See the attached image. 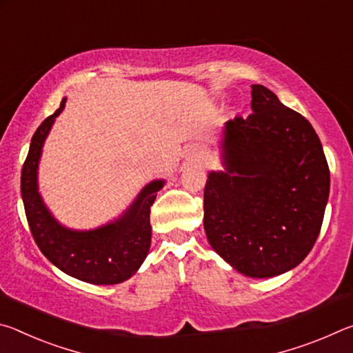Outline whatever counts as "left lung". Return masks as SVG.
Returning <instances> with one entry per match:
<instances>
[{"mask_svg": "<svg viewBox=\"0 0 353 353\" xmlns=\"http://www.w3.org/2000/svg\"><path fill=\"white\" fill-rule=\"evenodd\" d=\"M252 112L224 126V171H210L204 229L219 256L248 277L296 268L321 232L330 171L318 134L270 88L252 85Z\"/></svg>", "mask_w": 353, "mask_h": 353, "instance_id": "left-lung-1", "label": "left lung"}]
</instances>
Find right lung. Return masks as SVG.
Returning <instances> with one entry per match:
<instances>
[{
    "instance_id": "1",
    "label": "right lung",
    "mask_w": 353,
    "mask_h": 353,
    "mask_svg": "<svg viewBox=\"0 0 353 353\" xmlns=\"http://www.w3.org/2000/svg\"><path fill=\"white\" fill-rule=\"evenodd\" d=\"M61 107L35 130L21 170V198L29 229L48 260L68 276L93 285H117L134 276L151 248L149 213L163 179L149 182L126 212L112 223L92 230L62 225L48 210L39 193L37 170L41 149Z\"/></svg>"
}]
</instances>
